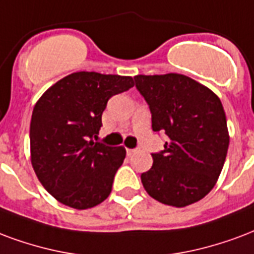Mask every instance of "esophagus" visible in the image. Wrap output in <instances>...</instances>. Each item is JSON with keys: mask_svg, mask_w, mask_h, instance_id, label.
<instances>
[{"mask_svg": "<svg viewBox=\"0 0 254 254\" xmlns=\"http://www.w3.org/2000/svg\"><path fill=\"white\" fill-rule=\"evenodd\" d=\"M137 152H138V149H137V148H134V149H127V153L129 156L134 155V153H137Z\"/></svg>", "mask_w": 254, "mask_h": 254, "instance_id": "1", "label": "esophagus"}]
</instances>
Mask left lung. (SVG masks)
Returning a JSON list of instances; mask_svg holds the SVG:
<instances>
[{"label": "left lung", "mask_w": 254, "mask_h": 254, "mask_svg": "<svg viewBox=\"0 0 254 254\" xmlns=\"http://www.w3.org/2000/svg\"><path fill=\"white\" fill-rule=\"evenodd\" d=\"M136 89L149 106L153 132L164 133V149L141 174L152 198L175 207L198 202L213 190L229 148L219 98L186 75H137Z\"/></svg>", "instance_id": "obj_1"}]
</instances>
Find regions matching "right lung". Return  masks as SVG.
Wrapping results in <instances>:
<instances>
[{
    "instance_id": "obj_1",
    "label": "right lung",
    "mask_w": 254,
    "mask_h": 254,
    "mask_svg": "<svg viewBox=\"0 0 254 254\" xmlns=\"http://www.w3.org/2000/svg\"><path fill=\"white\" fill-rule=\"evenodd\" d=\"M133 78L80 71L43 94L31 120V157L43 187L60 203L84 210L112 192L124 163V146L97 140L102 113L116 94L133 87Z\"/></svg>"
}]
</instances>
